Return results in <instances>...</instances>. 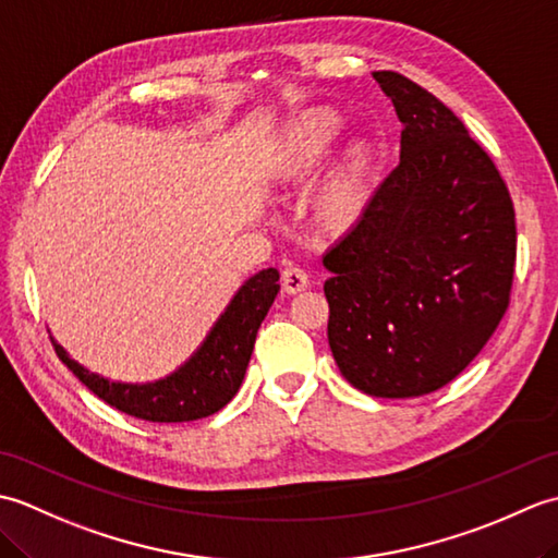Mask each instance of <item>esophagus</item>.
<instances>
[{"label":"esophagus","instance_id":"34e87169","mask_svg":"<svg viewBox=\"0 0 558 558\" xmlns=\"http://www.w3.org/2000/svg\"><path fill=\"white\" fill-rule=\"evenodd\" d=\"M306 288H310V276H306L304 268L290 266L282 270V290H286L288 294H298Z\"/></svg>","mask_w":558,"mask_h":558}]
</instances>
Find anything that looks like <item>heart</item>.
<instances>
[{
  "mask_svg": "<svg viewBox=\"0 0 558 558\" xmlns=\"http://www.w3.org/2000/svg\"><path fill=\"white\" fill-rule=\"evenodd\" d=\"M345 132V114L318 105L282 124L268 148V172L276 182L300 184L326 160ZM378 156L369 141H352L340 153L316 192V216L328 230L348 232L372 204Z\"/></svg>",
  "mask_w": 558,
  "mask_h": 558,
  "instance_id": "heart-1",
  "label": "heart"
}]
</instances>
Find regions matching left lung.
Returning a JSON list of instances; mask_svg holds the SVG:
<instances>
[{
  "instance_id": "8db88e82",
  "label": "left lung",
  "mask_w": 558,
  "mask_h": 558,
  "mask_svg": "<svg viewBox=\"0 0 558 558\" xmlns=\"http://www.w3.org/2000/svg\"><path fill=\"white\" fill-rule=\"evenodd\" d=\"M402 124L400 162L324 266L328 345L366 396L417 398L465 369L504 318L515 210L465 124L417 83L376 71Z\"/></svg>"
}]
</instances>
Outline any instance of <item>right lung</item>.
I'll return each instance as SVG.
<instances>
[{"label": "right lung", "mask_w": 558, "mask_h": 558, "mask_svg": "<svg viewBox=\"0 0 558 558\" xmlns=\"http://www.w3.org/2000/svg\"><path fill=\"white\" fill-rule=\"evenodd\" d=\"M280 272L264 268L236 290L228 310L213 324L201 348L180 369L153 384L110 381L88 372L54 342L59 354L78 381L120 412L146 422H194L222 410L240 390L252 360L258 326L280 290Z\"/></svg>", "instance_id": "obj_1"}]
</instances>
